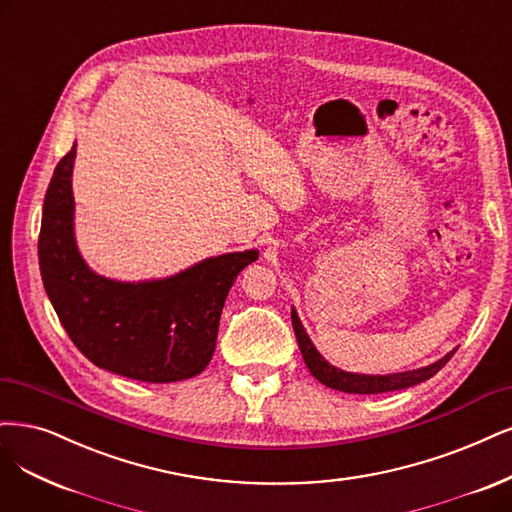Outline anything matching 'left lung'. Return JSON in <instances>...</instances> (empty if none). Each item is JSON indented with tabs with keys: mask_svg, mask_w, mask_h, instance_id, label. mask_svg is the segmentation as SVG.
I'll return each mask as SVG.
<instances>
[{
	"mask_svg": "<svg viewBox=\"0 0 512 512\" xmlns=\"http://www.w3.org/2000/svg\"><path fill=\"white\" fill-rule=\"evenodd\" d=\"M292 326H294V334L298 347H301L303 360L307 364V368L311 370V375L332 387V390L339 392H347V394H383V392H396V390H407V387H413L421 381H428L430 377H434L440 368H443L451 356L455 354V349L449 351L445 358H440L438 362L426 366V368H417V370H407V373H394V375H354V373H345L341 368H334L332 364H328L320 351L315 349V345L311 343V339L307 337V332L298 320L296 311L292 309Z\"/></svg>",
	"mask_w": 512,
	"mask_h": 512,
	"instance_id": "1",
	"label": "left lung"
}]
</instances>
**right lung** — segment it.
Here are the masks:
<instances>
[{"label": "right lung", "instance_id": "1", "mask_svg": "<svg viewBox=\"0 0 512 512\" xmlns=\"http://www.w3.org/2000/svg\"><path fill=\"white\" fill-rule=\"evenodd\" d=\"M72 146L52 173L40 228L46 294L69 339L95 366L171 383L199 375L216 349L228 290L256 250L207 258L169 279L120 284L86 267L74 241Z\"/></svg>", "mask_w": 512, "mask_h": 512}]
</instances>
